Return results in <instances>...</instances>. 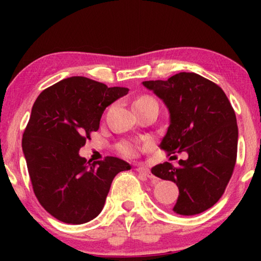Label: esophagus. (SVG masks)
I'll return each instance as SVG.
<instances>
[{
	"label": "esophagus",
	"instance_id": "obj_1",
	"mask_svg": "<svg viewBox=\"0 0 261 261\" xmlns=\"http://www.w3.org/2000/svg\"><path fill=\"white\" fill-rule=\"evenodd\" d=\"M137 171H138V174H140L141 176H144V177H147V178H152L153 177V175L151 174V171H149L148 168L139 167L138 169H137Z\"/></svg>",
	"mask_w": 261,
	"mask_h": 261
}]
</instances>
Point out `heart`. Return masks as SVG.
<instances>
[{"instance_id": "b5f03b06", "label": "heart", "mask_w": 261, "mask_h": 261, "mask_svg": "<svg viewBox=\"0 0 261 261\" xmlns=\"http://www.w3.org/2000/svg\"><path fill=\"white\" fill-rule=\"evenodd\" d=\"M147 106H156L158 107L155 99L149 95L144 94V95L138 96V98L132 102V108L134 109L147 107ZM117 149L122 155H124L126 158H136L138 156V154L141 151V145L137 143H131V141H123V143L118 144Z\"/></svg>"}]
</instances>
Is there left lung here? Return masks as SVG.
Listing matches in <instances>:
<instances>
[{
	"label": "left lung",
	"mask_w": 261,
	"mask_h": 261,
	"mask_svg": "<svg viewBox=\"0 0 261 261\" xmlns=\"http://www.w3.org/2000/svg\"><path fill=\"white\" fill-rule=\"evenodd\" d=\"M169 112V126L160 148L187 152L178 167L169 162L152 168V174L176 183L179 196L173 211L194 215L219 201L236 163V115L222 88L194 72H179L167 81L143 82Z\"/></svg>",
	"instance_id": "8db88e82"
}]
</instances>
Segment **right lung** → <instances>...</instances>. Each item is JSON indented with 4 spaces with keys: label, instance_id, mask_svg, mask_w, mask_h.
Returning a JSON list of instances; mask_svg holds the SVG:
<instances>
[{
    "label": "right lung",
    "instance_id": "add662e5",
    "mask_svg": "<svg viewBox=\"0 0 261 261\" xmlns=\"http://www.w3.org/2000/svg\"><path fill=\"white\" fill-rule=\"evenodd\" d=\"M127 92L86 77H70L35 100L21 147L35 197L62 222L83 224L96 218L115 176L131 169L118 158L91 163L79 155L91 132L99 130L105 109Z\"/></svg>",
    "mask_w": 261,
    "mask_h": 261
}]
</instances>
